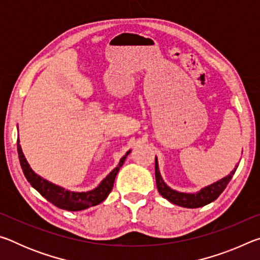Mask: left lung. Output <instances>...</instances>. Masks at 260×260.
<instances>
[{"mask_svg": "<svg viewBox=\"0 0 260 260\" xmlns=\"http://www.w3.org/2000/svg\"><path fill=\"white\" fill-rule=\"evenodd\" d=\"M235 171H236V167L234 169V171H232L231 174L227 175V177L219 180V181L214 182L212 184H210L208 187L203 188L197 193L179 192V191L173 190V189H171L170 187H167L165 182L162 181L159 173V169H158L157 158H155V175H156V184H157L158 191H159V193L164 197V199L170 201L171 203L177 204L179 206H183V208H188V209L201 208V206H204L206 204L211 203V202L217 200L220 196V193L225 190L227 184L230 183L231 179L235 173Z\"/></svg>", "mask_w": 260, "mask_h": 260, "instance_id": "8db88e82", "label": "left lung"}]
</instances>
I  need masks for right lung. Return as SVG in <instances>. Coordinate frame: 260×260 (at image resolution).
Returning <instances> with one entry per match:
<instances>
[{
  "instance_id": "1",
  "label": "right lung",
  "mask_w": 260,
  "mask_h": 260,
  "mask_svg": "<svg viewBox=\"0 0 260 260\" xmlns=\"http://www.w3.org/2000/svg\"><path fill=\"white\" fill-rule=\"evenodd\" d=\"M17 150H18V157L21 170H23L25 177L30 183V186L37 189V190L40 192L47 201H49L51 204H54L57 208L68 211H80L89 208V206H95L102 203V202L109 196V193L111 192L114 179H116L118 171L120 170V167L124 164L127 155L129 153L128 151L121 158L119 165H118L116 169H114L102 182H101L100 186L94 189V190L87 192H73L64 190L63 188L57 187L55 184L46 181V180H43L42 178L39 177V175L35 174L32 169L29 167L27 160H26L23 151H21L19 139L18 142H17Z\"/></svg>"
}]
</instances>
